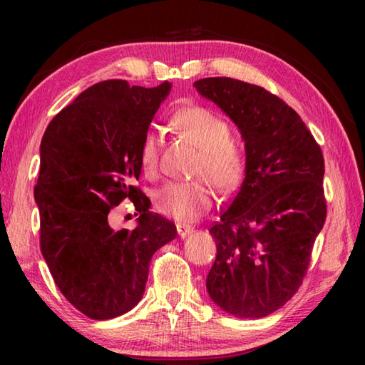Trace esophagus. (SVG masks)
<instances>
[{"instance_id":"34e87169","label":"esophagus","mask_w":365,"mask_h":365,"mask_svg":"<svg viewBox=\"0 0 365 365\" xmlns=\"http://www.w3.org/2000/svg\"><path fill=\"white\" fill-rule=\"evenodd\" d=\"M191 232H192V227L185 226V224H177V234H178V237H180V238L188 237Z\"/></svg>"}]
</instances>
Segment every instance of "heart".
I'll return each mask as SVG.
<instances>
[{
    "label": "heart",
    "mask_w": 365,
    "mask_h": 365,
    "mask_svg": "<svg viewBox=\"0 0 365 365\" xmlns=\"http://www.w3.org/2000/svg\"><path fill=\"white\" fill-rule=\"evenodd\" d=\"M174 125L200 150L195 174L204 178L166 183L155 195V205L169 218L191 222L212 205L209 181L220 192H230L238 187L245 173V158L238 147L230 143L232 133L227 122L202 106H190L178 111L174 115ZM160 149V133L149 131L141 145L144 173L153 174L157 170Z\"/></svg>",
    "instance_id": "1"
}]
</instances>
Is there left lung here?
Here are the masks:
<instances>
[{
    "instance_id": "1",
    "label": "left lung",
    "mask_w": 365,
    "mask_h": 365,
    "mask_svg": "<svg viewBox=\"0 0 365 365\" xmlns=\"http://www.w3.org/2000/svg\"><path fill=\"white\" fill-rule=\"evenodd\" d=\"M235 123L245 178L210 227L216 260L207 292L237 319H262L289 301L306 276L327 220L324 161L306 123L281 98L226 76L195 83Z\"/></svg>"
}]
</instances>
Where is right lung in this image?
<instances>
[{"label": "right lung", "mask_w": 365, "mask_h": 365, "mask_svg": "<svg viewBox=\"0 0 365 365\" xmlns=\"http://www.w3.org/2000/svg\"><path fill=\"white\" fill-rule=\"evenodd\" d=\"M170 88L97 83L43 133L34 188L41 250L61 293L89 319L131 311L144 294L152 255L177 237L174 224L153 215L149 197L133 187L143 141ZM125 197L140 213L137 227L114 231L107 213Z\"/></svg>", "instance_id": "1"}]
</instances>
